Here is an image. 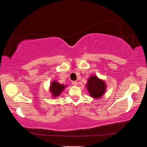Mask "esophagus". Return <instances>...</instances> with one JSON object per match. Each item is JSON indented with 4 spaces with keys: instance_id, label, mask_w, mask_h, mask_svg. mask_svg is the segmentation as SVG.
<instances>
[{
    "instance_id": "34e87169",
    "label": "esophagus",
    "mask_w": 147,
    "mask_h": 147,
    "mask_svg": "<svg viewBox=\"0 0 147 147\" xmlns=\"http://www.w3.org/2000/svg\"><path fill=\"white\" fill-rule=\"evenodd\" d=\"M72 84H73V85L74 86H78V82L76 81H73V82H72Z\"/></svg>"
}]
</instances>
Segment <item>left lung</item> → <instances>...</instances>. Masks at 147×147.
<instances>
[{
  "label": "left lung",
  "instance_id": "8db88e82",
  "mask_svg": "<svg viewBox=\"0 0 147 147\" xmlns=\"http://www.w3.org/2000/svg\"><path fill=\"white\" fill-rule=\"evenodd\" d=\"M86 86L90 96L94 98H100L105 93L106 89L105 82L96 75H92L89 77Z\"/></svg>",
  "mask_w": 147,
  "mask_h": 147
}]
</instances>
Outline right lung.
I'll return each instance as SVG.
<instances>
[{
    "instance_id": "1",
    "label": "right lung",
    "mask_w": 147,
    "mask_h": 147,
    "mask_svg": "<svg viewBox=\"0 0 147 147\" xmlns=\"http://www.w3.org/2000/svg\"><path fill=\"white\" fill-rule=\"evenodd\" d=\"M66 87L67 85L64 86L63 84H60L56 80H53L50 85L49 91L52 94V96L53 98H56L60 95L61 92L64 90Z\"/></svg>"
}]
</instances>
